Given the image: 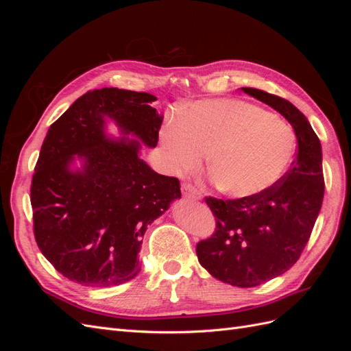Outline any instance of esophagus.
I'll return each mask as SVG.
<instances>
[{
  "label": "esophagus",
  "mask_w": 351,
  "mask_h": 351,
  "mask_svg": "<svg viewBox=\"0 0 351 351\" xmlns=\"http://www.w3.org/2000/svg\"><path fill=\"white\" fill-rule=\"evenodd\" d=\"M182 192H183L184 197H189V199H200L202 197L199 190L195 186L189 184V183L182 184Z\"/></svg>",
  "instance_id": "esophagus-1"
}]
</instances>
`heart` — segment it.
<instances>
[{
    "instance_id": "obj_1",
    "label": "heart",
    "mask_w": 351,
    "mask_h": 351,
    "mask_svg": "<svg viewBox=\"0 0 351 351\" xmlns=\"http://www.w3.org/2000/svg\"><path fill=\"white\" fill-rule=\"evenodd\" d=\"M165 159L176 173L195 171L209 152L212 182L232 197H254L277 184L295 154L293 127L241 99L199 101L161 133Z\"/></svg>"
}]
</instances>
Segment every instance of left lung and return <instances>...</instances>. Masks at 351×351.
Masks as SVG:
<instances>
[{"label":"left lung","instance_id":"1","mask_svg":"<svg viewBox=\"0 0 351 351\" xmlns=\"http://www.w3.org/2000/svg\"><path fill=\"white\" fill-rule=\"evenodd\" d=\"M285 117L297 137L295 159L280 182L254 197L205 202L215 231L196 244L202 267L234 287H256L289 271L312 234L324 199L322 149L304 114L291 102L254 88H241Z\"/></svg>","mask_w":351,"mask_h":351}]
</instances>
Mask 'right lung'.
I'll list each match as a JSON object with an SVG mask.
<instances>
[{
  "label": "right lung",
  "instance_id": "obj_1",
  "mask_svg": "<svg viewBox=\"0 0 351 351\" xmlns=\"http://www.w3.org/2000/svg\"><path fill=\"white\" fill-rule=\"evenodd\" d=\"M151 93L117 88L88 90L52 123L30 186L38 247L66 278L86 287L119 285L141 271L147 226L182 197L176 177L155 173L139 158L141 142L110 141L105 119L151 147L162 117ZM85 159L71 172L72 155Z\"/></svg>",
  "mask_w": 351,
  "mask_h": 351
}]
</instances>
